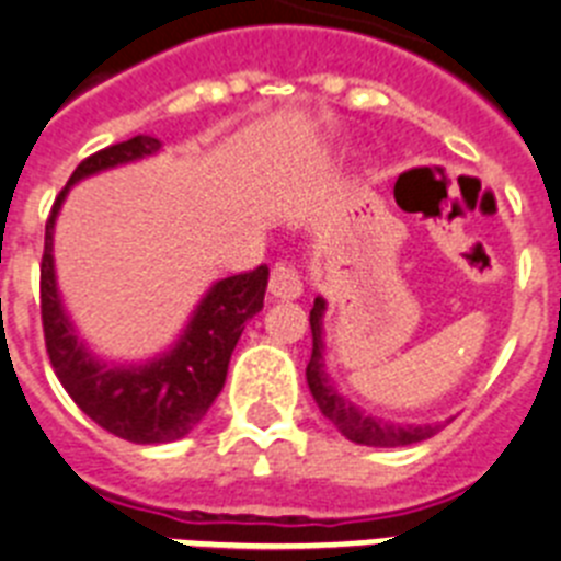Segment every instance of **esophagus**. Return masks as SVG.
<instances>
[{"mask_svg": "<svg viewBox=\"0 0 561 561\" xmlns=\"http://www.w3.org/2000/svg\"><path fill=\"white\" fill-rule=\"evenodd\" d=\"M267 294H271V299H299V296H302V279H299V273L290 265H285V262L273 265L271 282H267Z\"/></svg>", "mask_w": 561, "mask_h": 561, "instance_id": "34e87169", "label": "esophagus"}]
</instances>
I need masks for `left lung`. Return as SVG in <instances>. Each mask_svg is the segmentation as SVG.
<instances>
[{
    "instance_id": "left-lung-1",
    "label": "left lung",
    "mask_w": 561,
    "mask_h": 561,
    "mask_svg": "<svg viewBox=\"0 0 561 561\" xmlns=\"http://www.w3.org/2000/svg\"><path fill=\"white\" fill-rule=\"evenodd\" d=\"M324 313H328V299L317 296L313 308H310L313 353H310L305 376H308V388L313 399H317L322 416L331 419L345 439L356 442V445H368V448H404V445H416L422 439H431L433 433H439L442 422H433V425L385 422V419L362 411L359 404H353L351 399L339 393L336 379H333L328 365H324Z\"/></svg>"
}]
</instances>
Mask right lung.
<instances>
[{
	"instance_id": "1",
	"label": "right lung",
	"mask_w": 561,
	"mask_h": 561,
	"mask_svg": "<svg viewBox=\"0 0 561 561\" xmlns=\"http://www.w3.org/2000/svg\"><path fill=\"white\" fill-rule=\"evenodd\" d=\"M159 150L162 142L157 136L139 134L84 159L54 202L42 256V324L50 365L70 399L99 427L136 445L176 442L199 425L222 390L230 353L242 336L244 322L262 310L267 288L265 265L214 282L191 310L179 336L148 359H105L88 345L56 279V219L70 187L96 173L157 157Z\"/></svg>"
}]
</instances>
